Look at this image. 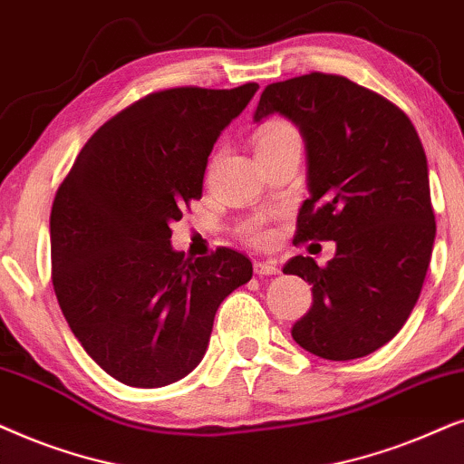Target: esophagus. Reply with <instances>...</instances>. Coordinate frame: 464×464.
I'll use <instances>...</instances> for the list:
<instances>
[{
  "instance_id": "34e87169",
  "label": "esophagus",
  "mask_w": 464,
  "mask_h": 464,
  "mask_svg": "<svg viewBox=\"0 0 464 464\" xmlns=\"http://www.w3.org/2000/svg\"><path fill=\"white\" fill-rule=\"evenodd\" d=\"M277 265L274 261H255V274L256 276H276Z\"/></svg>"
}]
</instances>
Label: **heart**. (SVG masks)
Returning a JSON list of instances; mask_svg holds the SVG:
<instances>
[{"label": "heart", "instance_id": "b5f03b06", "mask_svg": "<svg viewBox=\"0 0 464 464\" xmlns=\"http://www.w3.org/2000/svg\"><path fill=\"white\" fill-rule=\"evenodd\" d=\"M255 144H256V154L265 150H274V148H280V146H288V144L301 146V135L293 125H290V122L271 121V122H265V125L258 129L255 135ZM248 237L256 244H265L269 239V231H265L261 227H250Z\"/></svg>", "mask_w": 464, "mask_h": 464}]
</instances>
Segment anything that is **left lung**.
<instances>
[{
  "label": "left lung",
  "instance_id": "8db88e82",
  "mask_svg": "<svg viewBox=\"0 0 464 464\" xmlns=\"http://www.w3.org/2000/svg\"><path fill=\"white\" fill-rule=\"evenodd\" d=\"M274 112L299 127L307 148L310 199L293 244H337L324 267L304 255L284 265L312 284L310 312L290 333L326 361L367 356L403 329L430 263L435 212L422 141L403 110L335 73L267 84L255 121Z\"/></svg>",
  "mask_w": 464,
  "mask_h": 464
}]
</instances>
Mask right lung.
Here are the masks:
<instances>
[{
	"instance_id": "obj_1",
	"label": "right lung",
	"mask_w": 464,
	"mask_h": 464,
	"mask_svg": "<svg viewBox=\"0 0 464 464\" xmlns=\"http://www.w3.org/2000/svg\"><path fill=\"white\" fill-rule=\"evenodd\" d=\"M256 89L150 92L103 122L59 184L54 295L86 354L122 384L159 388L193 372L222 299L252 277L250 258L225 246L184 258L169 225L201 199L214 141Z\"/></svg>"
}]
</instances>
